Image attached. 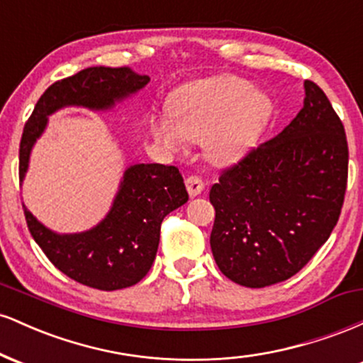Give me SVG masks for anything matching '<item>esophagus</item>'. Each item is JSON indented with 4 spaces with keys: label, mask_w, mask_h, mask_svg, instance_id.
Returning <instances> with one entry per match:
<instances>
[{
    "label": "esophagus",
    "mask_w": 363,
    "mask_h": 363,
    "mask_svg": "<svg viewBox=\"0 0 363 363\" xmlns=\"http://www.w3.org/2000/svg\"><path fill=\"white\" fill-rule=\"evenodd\" d=\"M186 187L191 198H196V196L201 194L203 189H205V182H203L198 176H189L186 179Z\"/></svg>",
    "instance_id": "1"
}]
</instances>
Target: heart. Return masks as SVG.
I'll use <instances>...</instances> for the list:
<instances>
[{
    "instance_id": "obj_1",
    "label": "heart",
    "mask_w": 363,
    "mask_h": 363,
    "mask_svg": "<svg viewBox=\"0 0 363 363\" xmlns=\"http://www.w3.org/2000/svg\"><path fill=\"white\" fill-rule=\"evenodd\" d=\"M170 116L152 121L162 148L181 153L187 141L203 143L211 164L230 165L254 147L272 112V102L239 77H216L182 86L170 99Z\"/></svg>"
}]
</instances>
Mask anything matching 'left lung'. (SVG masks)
I'll return each mask as SVG.
<instances>
[{
    "label": "left lung",
    "mask_w": 363,
    "mask_h": 363,
    "mask_svg": "<svg viewBox=\"0 0 363 363\" xmlns=\"http://www.w3.org/2000/svg\"><path fill=\"white\" fill-rule=\"evenodd\" d=\"M303 107L210 191L220 272L249 289L298 273L331 235L348 177L345 128L326 94L303 83Z\"/></svg>",
    "instance_id": "obj_1"
}]
</instances>
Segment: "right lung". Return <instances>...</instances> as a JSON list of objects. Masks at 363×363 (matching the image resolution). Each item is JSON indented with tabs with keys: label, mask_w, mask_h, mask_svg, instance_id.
<instances>
[{
	"label": "right lung",
	"mask_w": 363,
	"mask_h": 363,
	"mask_svg": "<svg viewBox=\"0 0 363 363\" xmlns=\"http://www.w3.org/2000/svg\"><path fill=\"white\" fill-rule=\"evenodd\" d=\"M150 82L129 68L90 66L52 83L23 128L20 141V184L28 172L32 150L44 135L49 116L66 107L109 112ZM181 172L172 165L133 164L124 169L106 216L74 234H60L40 223L23 205L28 230L49 261L82 285L121 290L136 285L152 268L162 220L187 201Z\"/></svg>",
	"instance_id": "obj_1"
}]
</instances>
